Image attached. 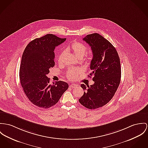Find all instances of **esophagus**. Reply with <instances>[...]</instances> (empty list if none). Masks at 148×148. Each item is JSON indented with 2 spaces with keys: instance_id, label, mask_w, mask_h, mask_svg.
<instances>
[{
  "instance_id": "34e87169",
  "label": "esophagus",
  "mask_w": 148,
  "mask_h": 148,
  "mask_svg": "<svg viewBox=\"0 0 148 148\" xmlns=\"http://www.w3.org/2000/svg\"><path fill=\"white\" fill-rule=\"evenodd\" d=\"M69 87L70 88H76L77 87V84H71Z\"/></svg>"
}]
</instances>
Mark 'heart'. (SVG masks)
I'll list each match as a JSON object with an SVG mask.
<instances>
[{"label": "heart", "mask_w": 148, "mask_h": 148, "mask_svg": "<svg viewBox=\"0 0 148 148\" xmlns=\"http://www.w3.org/2000/svg\"><path fill=\"white\" fill-rule=\"evenodd\" d=\"M68 49L69 51H71L77 57L81 58L85 55L87 51V48L84 44L79 42L74 41L69 46ZM65 51H62L60 53L57 59L58 64H62L63 63V60H64V57L65 56ZM80 73H81V71L79 69H70L66 73V77L69 79H76Z\"/></svg>", "instance_id": "obj_1"}]
</instances>
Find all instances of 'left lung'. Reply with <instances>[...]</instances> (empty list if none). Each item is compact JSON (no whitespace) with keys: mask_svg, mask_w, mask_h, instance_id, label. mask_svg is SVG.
I'll return each instance as SVG.
<instances>
[{"mask_svg":"<svg viewBox=\"0 0 148 148\" xmlns=\"http://www.w3.org/2000/svg\"><path fill=\"white\" fill-rule=\"evenodd\" d=\"M91 47L93 53L90 69L93 85L81 84L83 95L80 103L90 109L102 107L109 102L117 90L121 78L120 59L114 46L102 35L88 34L83 39Z\"/></svg>","mask_w":148,"mask_h":148,"instance_id":"left-lung-1","label":"left lung"}]
</instances>
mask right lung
<instances>
[{"mask_svg": "<svg viewBox=\"0 0 148 148\" xmlns=\"http://www.w3.org/2000/svg\"><path fill=\"white\" fill-rule=\"evenodd\" d=\"M53 34L36 38L26 47L20 68V80L29 100L39 108H49L55 105L68 90V84L58 81L49 84L47 75L55 66V47L66 40Z\"/></svg>", "mask_w": 148, "mask_h": 148, "instance_id": "obj_1", "label": "right lung"}]
</instances>
